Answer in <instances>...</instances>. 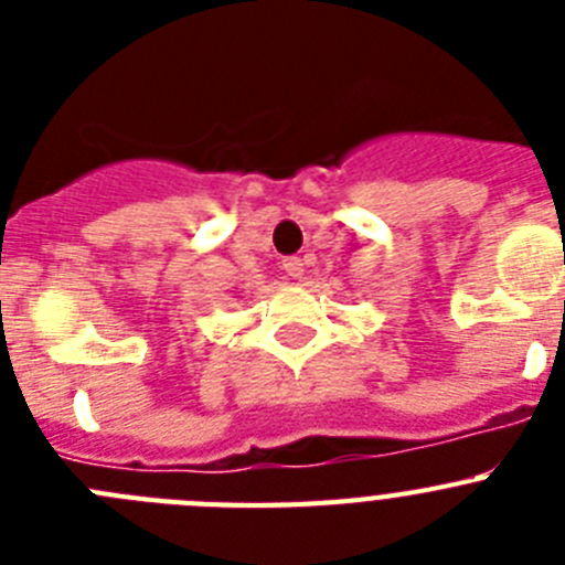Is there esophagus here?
Masks as SVG:
<instances>
[{
    "label": "esophagus",
    "mask_w": 565,
    "mask_h": 565,
    "mask_svg": "<svg viewBox=\"0 0 565 565\" xmlns=\"http://www.w3.org/2000/svg\"><path fill=\"white\" fill-rule=\"evenodd\" d=\"M282 271H286L291 279H302V274H306V263H302L299 257H288L286 263H282Z\"/></svg>",
    "instance_id": "1"
}]
</instances>
